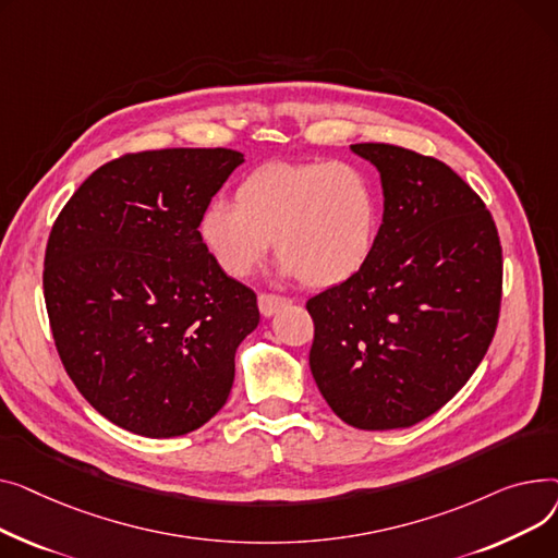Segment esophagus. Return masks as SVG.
Here are the masks:
<instances>
[{"label":"esophagus","instance_id":"34e87169","mask_svg":"<svg viewBox=\"0 0 558 558\" xmlns=\"http://www.w3.org/2000/svg\"><path fill=\"white\" fill-rule=\"evenodd\" d=\"M288 304H292V300L281 298V294H268V292L258 294V311L264 317H272L277 311L286 308Z\"/></svg>","mask_w":558,"mask_h":558}]
</instances>
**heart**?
Returning <instances> with one entry per match:
<instances>
[{"label":"heart","instance_id":"b5f03b06","mask_svg":"<svg viewBox=\"0 0 558 558\" xmlns=\"http://www.w3.org/2000/svg\"><path fill=\"white\" fill-rule=\"evenodd\" d=\"M380 227L374 180L344 161H270L245 175L236 205L214 201L198 225L222 272L247 277L272 241L283 275L329 288L369 260Z\"/></svg>","mask_w":558,"mask_h":558}]
</instances>
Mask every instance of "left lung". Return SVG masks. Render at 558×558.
I'll return each instance as SVG.
<instances>
[{
    "label": "left lung",
    "instance_id": "left-lung-1",
    "mask_svg": "<svg viewBox=\"0 0 558 558\" xmlns=\"http://www.w3.org/2000/svg\"><path fill=\"white\" fill-rule=\"evenodd\" d=\"M380 173L383 225L363 270L308 300L311 372L331 410L360 430L435 414L494 340L502 247L480 195L435 157L353 144Z\"/></svg>",
    "mask_w": 558,
    "mask_h": 558
}]
</instances>
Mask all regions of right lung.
I'll return each mask as SVG.
<instances>
[{"label": "right lung", "instance_id": "1", "mask_svg": "<svg viewBox=\"0 0 558 558\" xmlns=\"http://www.w3.org/2000/svg\"><path fill=\"white\" fill-rule=\"evenodd\" d=\"M243 161L229 148L123 155L51 227L43 286L56 349L85 401L123 430L193 433L232 391L256 294L220 270L198 225Z\"/></svg>", "mask_w": 558, "mask_h": 558}]
</instances>
